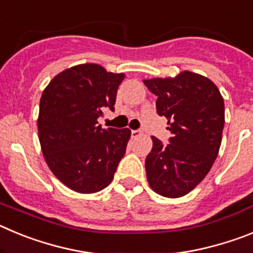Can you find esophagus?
<instances>
[{"instance_id": "esophagus-1", "label": "esophagus", "mask_w": 253, "mask_h": 253, "mask_svg": "<svg viewBox=\"0 0 253 253\" xmlns=\"http://www.w3.org/2000/svg\"><path fill=\"white\" fill-rule=\"evenodd\" d=\"M142 135V131L140 130H131V137L133 138H139Z\"/></svg>"}]
</instances>
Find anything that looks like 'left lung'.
Here are the masks:
<instances>
[{"mask_svg": "<svg viewBox=\"0 0 253 253\" xmlns=\"http://www.w3.org/2000/svg\"><path fill=\"white\" fill-rule=\"evenodd\" d=\"M143 82L157 96V114L166 116L172 134L167 144L152 137L146 158L149 186L166 198H181L202 182L218 156L224 101L209 78L189 71Z\"/></svg>", "mask_w": 253, "mask_h": 253, "instance_id": "obj_1", "label": "left lung"}]
</instances>
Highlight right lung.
<instances>
[{"mask_svg":"<svg viewBox=\"0 0 253 253\" xmlns=\"http://www.w3.org/2000/svg\"><path fill=\"white\" fill-rule=\"evenodd\" d=\"M125 76L87 63L55 76L40 99L38 131L50 171L69 189L92 194L105 189L124 157L130 130L102 129L97 119L114 111Z\"/></svg>","mask_w":253,"mask_h":253,"instance_id":"obj_1","label":"right lung"}]
</instances>
